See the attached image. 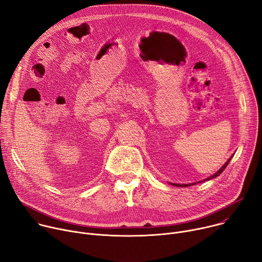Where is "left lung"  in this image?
Instances as JSON below:
<instances>
[{
  "label": "left lung",
  "mask_w": 262,
  "mask_h": 262,
  "mask_svg": "<svg viewBox=\"0 0 262 262\" xmlns=\"http://www.w3.org/2000/svg\"><path fill=\"white\" fill-rule=\"evenodd\" d=\"M233 157V156H232ZM232 157L225 163V164H224V166L217 171V172H215L213 175H211V176H209L208 178H206V179H204V180H201V181H198V183L199 182H203V181H206V180H210V179H212V178H214V177H216V176H219L224 170H225L226 169V167H227V165L229 164V162H230V160L232 159ZM171 184H173V185H175V186H184V188H185V186H190V185H194V184H196V183H189V184H178V183H171Z\"/></svg>",
  "instance_id": "1"
}]
</instances>
